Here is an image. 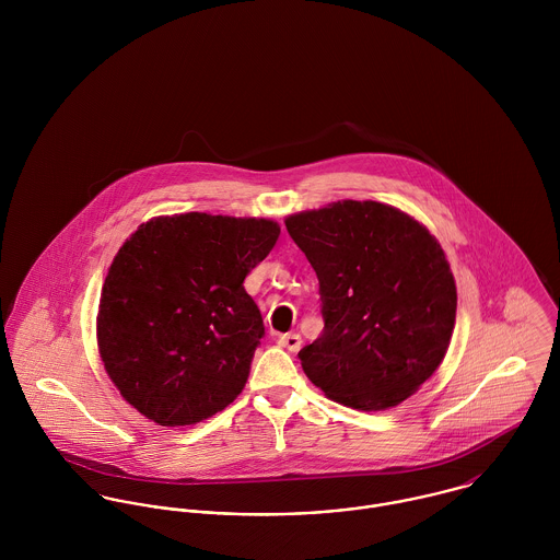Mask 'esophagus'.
Listing matches in <instances>:
<instances>
[{
	"label": "esophagus",
	"instance_id": "esophagus-1",
	"mask_svg": "<svg viewBox=\"0 0 560 560\" xmlns=\"http://www.w3.org/2000/svg\"><path fill=\"white\" fill-rule=\"evenodd\" d=\"M278 342H280V347H284V349H289V351H300L302 349V336L300 334H282L280 338H278Z\"/></svg>",
	"mask_w": 560,
	"mask_h": 560
}]
</instances>
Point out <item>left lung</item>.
<instances>
[{
  "mask_svg": "<svg viewBox=\"0 0 560 560\" xmlns=\"http://www.w3.org/2000/svg\"><path fill=\"white\" fill-rule=\"evenodd\" d=\"M319 278V338L302 369L327 399L382 411L409 399L442 364L457 287L438 240L375 200H338L284 220Z\"/></svg>",
  "mask_w": 560,
  "mask_h": 560,
  "instance_id": "8db88e82",
  "label": "left lung"
}]
</instances>
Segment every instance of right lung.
I'll return each instance as SVG.
<instances>
[{
    "mask_svg": "<svg viewBox=\"0 0 560 560\" xmlns=\"http://www.w3.org/2000/svg\"><path fill=\"white\" fill-rule=\"evenodd\" d=\"M278 235L273 220L196 211L138 226L107 269L96 315L98 353L122 399L183 427L240 397L265 334L243 280Z\"/></svg>",
    "mask_w": 560,
    "mask_h": 560,
    "instance_id": "obj_1",
    "label": "right lung"
}]
</instances>
